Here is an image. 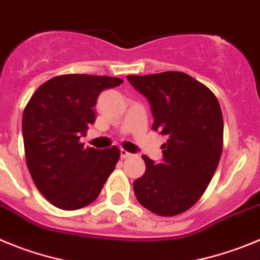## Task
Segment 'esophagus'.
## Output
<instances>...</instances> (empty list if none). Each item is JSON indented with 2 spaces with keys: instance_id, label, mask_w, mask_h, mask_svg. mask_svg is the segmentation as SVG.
<instances>
[{
  "instance_id": "34e87169",
  "label": "esophagus",
  "mask_w": 260,
  "mask_h": 260,
  "mask_svg": "<svg viewBox=\"0 0 260 260\" xmlns=\"http://www.w3.org/2000/svg\"><path fill=\"white\" fill-rule=\"evenodd\" d=\"M120 156L121 158H131V156H132V154L131 153H128L127 150H124V149H120Z\"/></svg>"
}]
</instances>
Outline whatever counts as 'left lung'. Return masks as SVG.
I'll return each mask as SVG.
<instances>
[{"label": "left lung", "instance_id": "obj_1", "mask_svg": "<svg viewBox=\"0 0 260 260\" xmlns=\"http://www.w3.org/2000/svg\"><path fill=\"white\" fill-rule=\"evenodd\" d=\"M127 79L150 102L151 129L168 137L162 145V163L142 155L146 171L133 182L136 198L159 216L182 214L202 197L220 160V105L207 86L184 72Z\"/></svg>", "mask_w": 260, "mask_h": 260}]
</instances>
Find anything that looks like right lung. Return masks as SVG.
I'll use <instances>...</instances> for the list:
<instances>
[{
  "mask_svg": "<svg viewBox=\"0 0 260 260\" xmlns=\"http://www.w3.org/2000/svg\"><path fill=\"white\" fill-rule=\"evenodd\" d=\"M119 78L60 75L37 88L23 113L25 162L40 193L58 209L79 210L100 196L120 156L116 146L100 150L80 142L95 119L93 106Z\"/></svg>",
  "mask_w": 260,
  "mask_h": 260,
  "instance_id": "right-lung-1",
  "label": "right lung"
}]
</instances>
